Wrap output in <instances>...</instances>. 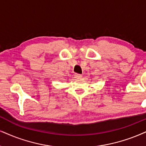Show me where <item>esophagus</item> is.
I'll return each instance as SVG.
<instances>
[{
    "label": "esophagus",
    "mask_w": 146,
    "mask_h": 146,
    "mask_svg": "<svg viewBox=\"0 0 146 146\" xmlns=\"http://www.w3.org/2000/svg\"><path fill=\"white\" fill-rule=\"evenodd\" d=\"M74 76H75V78H77V79H79V78H82V75H81V74H78V73H75Z\"/></svg>",
    "instance_id": "esophagus-1"
}]
</instances>
